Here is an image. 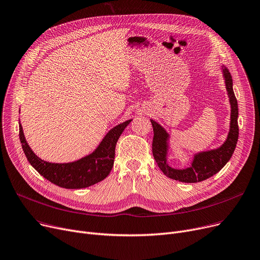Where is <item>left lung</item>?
<instances>
[{"label":"left lung","instance_id":"8db88e82","mask_svg":"<svg viewBox=\"0 0 260 260\" xmlns=\"http://www.w3.org/2000/svg\"><path fill=\"white\" fill-rule=\"evenodd\" d=\"M222 73L231 105V122L227 140L224 141V143L219 148L197 153L194 155L191 166L188 168H171L166 162L168 149L167 141L169 136L159 123H157L153 120H150L153 128L152 154L155 162H157L158 166L166 177L183 183H199L217 174L231 159L238 140V106L236 97L233 92L232 76L228 69L224 67L222 69Z\"/></svg>","mask_w":260,"mask_h":260}]
</instances>
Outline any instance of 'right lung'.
Returning <instances> with one entry per match:
<instances>
[{
    "label": "right lung",
    "mask_w": 260,
    "mask_h": 260,
    "mask_svg": "<svg viewBox=\"0 0 260 260\" xmlns=\"http://www.w3.org/2000/svg\"><path fill=\"white\" fill-rule=\"evenodd\" d=\"M131 121L127 120L112 128L95 151L71 163H49L40 159L27 144L21 124L20 140L27 160L40 175L59 187L80 189L101 182L110 175L114 165L117 141Z\"/></svg>",
    "instance_id": "obj_1"
}]
</instances>
